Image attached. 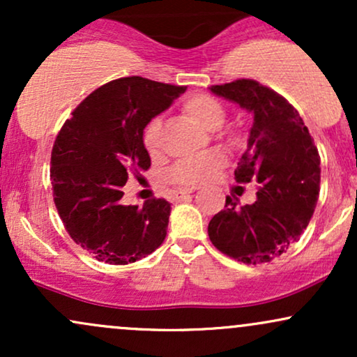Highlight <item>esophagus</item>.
<instances>
[{"instance_id":"obj_1","label":"esophagus","mask_w":357,"mask_h":357,"mask_svg":"<svg viewBox=\"0 0 357 357\" xmlns=\"http://www.w3.org/2000/svg\"><path fill=\"white\" fill-rule=\"evenodd\" d=\"M196 190H198V188H195V186H191V188H183V190L178 191V198H183V196L191 195V192H195Z\"/></svg>"}]
</instances>
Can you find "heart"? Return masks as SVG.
<instances>
[{"mask_svg":"<svg viewBox=\"0 0 357 357\" xmlns=\"http://www.w3.org/2000/svg\"><path fill=\"white\" fill-rule=\"evenodd\" d=\"M183 112L191 122L206 130L218 129L225 119L223 105L208 93H192V96L186 97L183 100ZM161 119L154 117L142 132V142H144V147L149 154H158L161 149ZM223 162L225 158L220 153H208L198 155V158L184 159L169 171L167 178L174 184L195 186V184L208 181L223 166Z\"/></svg>","mask_w":357,"mask_h":357,"instance_id":"b5f03b06","label":"heart"}]
</instances>
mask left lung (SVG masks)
<instances>
[{
	"label": "left lung",
	"mask_w": 357,
	"mask_h": 357,
	"mask_svg": "<svg viewBox=\"0 0 357 357\" xmlns=\"http://www.w3.org/2000/svg\"><path fill=\"white\" fill-rule=\"evenodd\" d=\"M210 92L253 116L235 179L258 183L257 202L225 210L208 225L211 243L243 264H265L287 252L312 218L319 198L321 158L302 117L284 97L255 80L213 85Z\"/></svg>",
	"instance_id": "1"
}]
</instances>
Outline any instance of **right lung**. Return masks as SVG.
<instances>
[{
	"instance_id": "right-lung-1",
	"label": "right lung",
	"mask_w": 357,
	"mask_h": 357,
	"mask_svg": "<svg viewBox=\"0 0 357 357\" xmlns=\"http://www.w3.org/2000/svg\"><path fill=\"white\" fill-rule=\"evenodd\" d=\"M184 90L142 77L109 82L73 110L56 136L53 202L68 235L99 261L132 264L166 238L171 204L149 199L142 208L127 206L122 186L149 169L142 132Z\"/></svg>"
}]
</instances>
